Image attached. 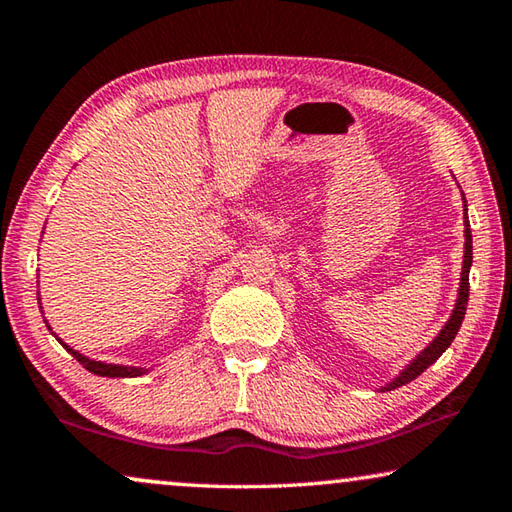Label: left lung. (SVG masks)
I'll list each match as a JSON object with an SVG mask.
<instances>
[{
    "label": "left lung",
    "mask_w": 512,
    "mask_h": 512,
    "mask_svg": "<svg viewBox=\"0 0 512 512\" xmlns=\"http://www.w3.org/2000/svg\"><path fill=\"white\" fill-rule=\"evenodd\" d=\"M463 219H465V253H463V271H461V284H458V298L452 316L445 323V327L440 329V334L433 339L427 348H424L418 357H415L411 363H406V368L397 375L395 379L388 381L386 386H381L379 391H393V388H400L404 384H409L420 372L427 370L431 363H436V359L443 354L452 341L456 339L458 329H461V323L465 318V309H467V298H470V266H472V230H470V221H467V203H465V194H463Z\"/></svg>",
    "instance_id": "left-lung-1"
}]
</instances>
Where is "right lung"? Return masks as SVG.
Here are the masks:
<instances>
[{
    "label": "right lung",
    "instance_id": "add662e5",
    "mask_svg": "<svg viewBox=\"0 0 512 512\" xmlns=\"http://www.w3.org/2000/svg\"><path fill=\"white\" fill-rule=\"evenodd\" d=\"M40 296V293H38ZM40 300V298H38ZM47 323V320H45ZM49 327V325H47ZM51 329V327H49ZM56 336V334H54ZM58 339V336H56ZM58 343L63 345V348L72 354V357L81 363V366L85 368V370H90L92 375H99V377H140V375H146V372H149V368H137V366H121V363H103V361H94V359H90V357H85V354H81L79 350H74V348H69L67 343H63L58 339Z\"/></svg>",
    "mask_w": 512,
    "mask_h": 512
}]
</instances>
